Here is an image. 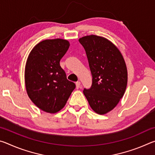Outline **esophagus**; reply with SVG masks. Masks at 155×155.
I'll use <instances>...</instances> for the list:
<instances>
[{"label":"esophagus","mask_w":155,"mask_h":155,"mask_svg":"<svg viewBox=\"0 0 155 155\" xmlns=\"http://www.w3.org/2000/svg\"><path fill=\"white\" fill-rule=\"evenodd\" d=\"M76 87H77V89H78L81 87V82L80 81H77V83H76Z\"/></svg>","instance_id":"esophagus-1"}]
</instances>
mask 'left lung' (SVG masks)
I'll list each match as a JSON object with an SVG mask.
<instances>
[{
	"label": "left lung",
	"mask_w": 155,
	"mask_h": 155,
	"mask_svg": "<svg viewBox=\"0 0 155 155\" xmlns=\"http://www.w3.org/2000/svg\"><path fill=\"white\" fill-rule=\"evenodd\" d=\"M92 75L91 87L83 94L96 114L111 111L124 96L127 85L126 63L119 49L103 37L91 35L80 38Z\"/></svg>",
	"instance_id": "8db88e82"
}]
</instances>
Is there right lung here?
<instances>
[{
    "label": "right lung",
    "instance_id": "1",
    "mask_svg": "<svg viewBox=\"0 0 155 155\" xmlns=\"http://www.w3.org/2000/svg\"><path fill=\"white\" fill-rule=\"evenodd\" d=\"M69 46V41L63 39L43 40L31 50L26 63L28 96L39 109L50 114L64 108L76 87L59 64Z\"/></svg>",
    "mask_w": 155,
    "mask_h": 155
}]
</instances>
